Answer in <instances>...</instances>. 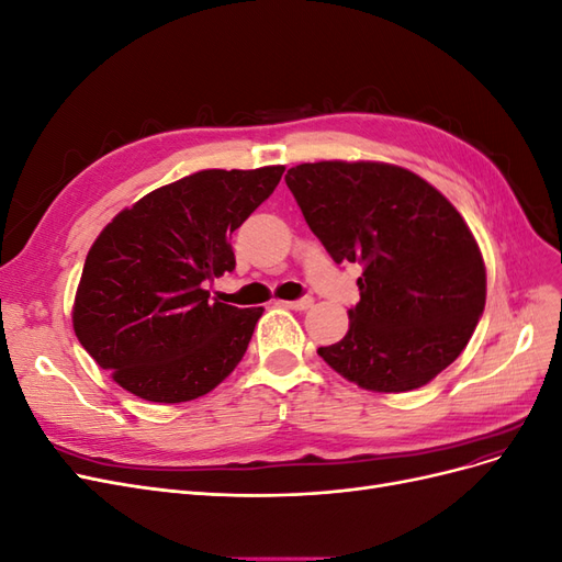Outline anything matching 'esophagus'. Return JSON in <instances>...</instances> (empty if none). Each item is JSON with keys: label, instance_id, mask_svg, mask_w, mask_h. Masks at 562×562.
Instances as JSON below:
<instances>
[{"label": "esophagus", "instance_id": "obj_1", "mask_svg": "<svg viewBox=\"0 0 562 562\" xmlns=\"http://www.w3.org/2000/svg\"><path fill=\"white\" fill-rule=\"evenodd\" d=\"M285 307H291V310H297V312H302V310H310L312 304H314V297H310V295H304V297H300V300H288V302H283Z\"/></svg>", "mask_w": 562, "mask_h": 562}]
</instances>
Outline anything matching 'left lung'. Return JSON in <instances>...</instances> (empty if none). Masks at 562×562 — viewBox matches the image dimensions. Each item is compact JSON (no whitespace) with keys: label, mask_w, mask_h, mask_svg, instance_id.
<instances>
[{"label":"left lung","mask_w":562,"mask_h":562,"mask_svg":"<svg viewBox=\"0 0 562 562\" xmlns=\"http://www.w3.org/2000/svg\"><path fill=\"white\" fill-rule=\"evenodd\" d=\"M288 190L337 265H361L349 330L318 356L368 391L419 389L464 351L485 310V265L436 187L378 161L300 164Z\"/></svg>","instance_id":"8db88e82"}]
</instances>
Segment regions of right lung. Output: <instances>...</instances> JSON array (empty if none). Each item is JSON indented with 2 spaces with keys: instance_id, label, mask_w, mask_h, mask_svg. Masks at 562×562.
Wrapping results in <instances>:
<instances>
[{
  "instance_id": "add662e5",
  "label": "right lung",
  "mask_w": 562,
  "mask_h": 562,
  "mask_svg": "<svg viewBox=\"0 0 562 562\" xmlns=\"http://www.w3.org/2000/svg\"><path fill=\"white\" fill-rule=\"evenodd\" d=\"M283 171H199L149 192L100 232L72 323L119 386L151 403H182L239 366L262 307L211 302L206 283L234 271L232 234Z\"/></svg>"
}]
</instances>
